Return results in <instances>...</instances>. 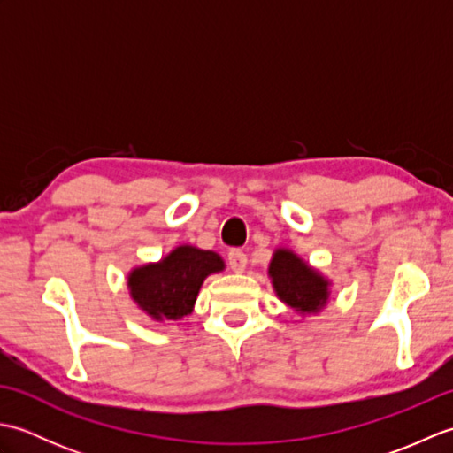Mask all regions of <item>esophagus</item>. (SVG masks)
Here are the masks:
<instances>
[{
  "mask_svg": "<svg viewBox=\"0 0 453 453\" xmlns=\"http://www.w3.org/2000/svg\"><path fill=\"white\" fill-rule=\"evenodd\" d=\"M227 263L232 266L234 273H243L247 266V255L242 251V249H232L227 253Z\"/></svg>",
  "mask_w": 453,
  "mask_h": 453,
  "instance_id": "34e87169",
  "label": "esophagus"
}]
</instances>
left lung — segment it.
<instances>
[{
	"instance_id": "obj_1",
	"label": "left lung",
	"mask_w": 453,
	"mask_h": 453,
	"mask_svg": "<svg viewBox=\"0 0 453 453\" xmlns=\"http://www.w3.org/2000/svg\"><path fill=\"white\" fill-rule=\"evenodd\" d=\"M276 296L300 313H317L329 300V280L290 249H276L268 266Z\"/></svg>"
}]
</instances>
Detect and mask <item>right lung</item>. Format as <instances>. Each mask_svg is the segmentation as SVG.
<instances>
[{
    "label": "right lung",
    "mask_w": 453,
    "mask_h": 453,
    "mask_svg": "<svg viewBox=\"0 0 453 453\" xmlns=\"http://www.w3.org/2000/svg\"><path fill=\"white\" fill-rule=\"evenodd\" d=\"M224 261L214 251L180 245L161 258L134 268L128 274L132 300L156 321H179L192 313L206 276L224 271Z\"/></svg>",
    "instance_id": "1"
}]
</instances>
